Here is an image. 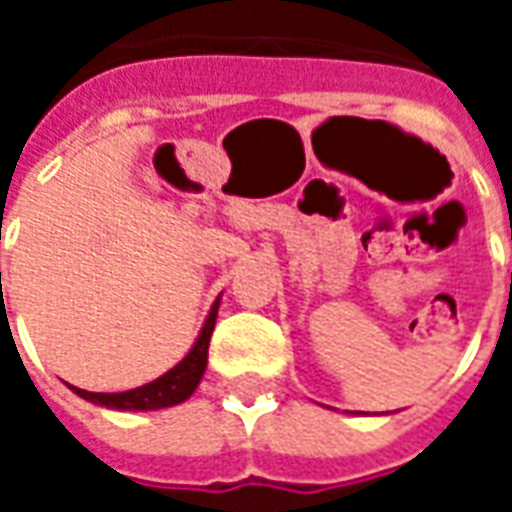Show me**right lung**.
I'll return each instance as SVG.
<instances>
[{
    "label": "right lung",
    "mask_w": 512,
    "mask_h": 512,
    "mask_svg": "<svg viewBox=\"0 0 512 512\" xmlns=\"http://www.w3.org/2000/svg\"><path fill=\"white\" fill-rule=\"evenodd\" d=\"M216 310H219V301L213 304L208 321L202 326L197 343L189 351V356L175 365L169 373H164L156 381H150L145 386H136L131 392H117V395H104V392H87V389H76L73 392L84 400H90L95 406L106 408H120V411H153V408H167L178 406L186 397H191V392L200 384L202 373H205V365H208V343H211L213 323H216Z\"/></svg>",
    "instance_id": "obj_1"
}]
</instances>
